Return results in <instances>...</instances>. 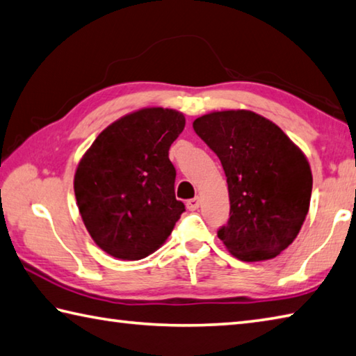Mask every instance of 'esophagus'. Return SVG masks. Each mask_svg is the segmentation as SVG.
<instances>
[{"mask_svg":"<svg viewBox=\"0 0 356 356\" xmlns=\"http://www.w3.org/2000/svg\"><path fill=\"white\" fill-rule=\"evenodd\" d=\"M186 206H187V209H189V211H197L198 207H200V198H198V197H195V198L187 200Z\"/></svg>","mask_w":356,"mask_h":356,"instance_id":"esophagus-1","label":"esophagus"}]
</instances>
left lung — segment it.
<instances>
[{
    "mask_svg": "<svg viewBox=\"0 0 356 356\" xmlns=\"http://www.w3.org/2000/svg\"><path fill=\"white\" fill-rule=\"evenodd\" d=\"M193 130L218 156L229 191V220L217 231L243 261L276 257L293 243L310 207L305 155L271 120L246 110L216 111Z\"/></svg>",
    "mask_w": 356,
    "mask_h": 356,
    "instance_id": "1",
    "label": "left lung"
}]
</instances>
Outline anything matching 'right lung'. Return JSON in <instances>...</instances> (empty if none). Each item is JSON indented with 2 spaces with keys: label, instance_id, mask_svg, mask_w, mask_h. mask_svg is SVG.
I'll return each instance as SVG.
<instances>
[{
  "label": "right lung",
  "instance_id": "1",
  "mask_svg": "<svg viewBox=\"0 0 356 356\" xmlns=\"http://www.w3.org/2000/svg\"><path fill=\"white\" fill-rule=\"evenodd\" d=\"M186 119L169 108L120 118L80 159L74 193L90 236L110 256L139 260L155 252L186 211L175 198L169 159Z\"/></svg>",
  "mask_w": 356,
  "mask_h": 356
}]
</instances>
